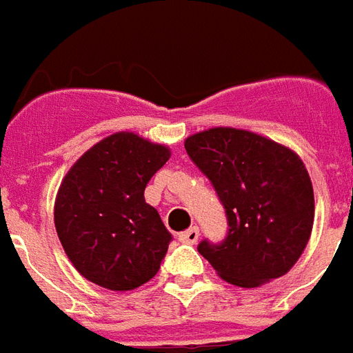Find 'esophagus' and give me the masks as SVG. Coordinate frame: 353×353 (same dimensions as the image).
Returning a JSON list of instances; mask_svg holds the SVG:
<instances>
[{
	"mask_svg": "<svg viewBox=\"0 0 353 353\" xmlns=\"http://www.w3.org/2000/svg\"><path fill=\"white\" fill-rule=\"evenodd\" d=\"M199 238H200L199 227H191L189 230H185V232L179 234V240L185 242V244H196V242H199Z\"/></svg>",
	"mask_w": 353,
	"mask_h": 353,
	"instance_id": "34e87169",
	"label": "esophagus"
}]
</instances>
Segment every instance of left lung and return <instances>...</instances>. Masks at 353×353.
<instances>
[{
  "label": "left lung",
  "mask_w": 353,
  "mask_h": 353,
  "mask_svg": "<svg viewBox=\"0 0 353 353\" xmlns=\"http://www.w3.org/2000/svg\"><path fill=\"white\" fill-rule=\"evenodd\" d=\"M185 149L214 185L229 223L221 244L200 242V255L238 288H259L289 272L314 225V189L301 157L229 126L192 134Z\"/></svg>",
  "instance_id": "left-lung-1"
}]
</instances>
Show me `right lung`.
<instances>
[{
	"label": "right lung",
	"mask_w": 353,
	"mask_h": 353,
	"mask_svg": "<svg viewBox=\"0 0 353 353\" xmlns=\"http://www.w3.org/2000/svg\"><path fill=\"white\" fill-rule=\"evenodd\" d=\"M170 149L117 132L98 141L62 179L54 225L81 276L111 291H130L159 272L172 234L143 196Z\"/></svg>",
	"instance_id": "right-lung-1"
}]
</instances>
